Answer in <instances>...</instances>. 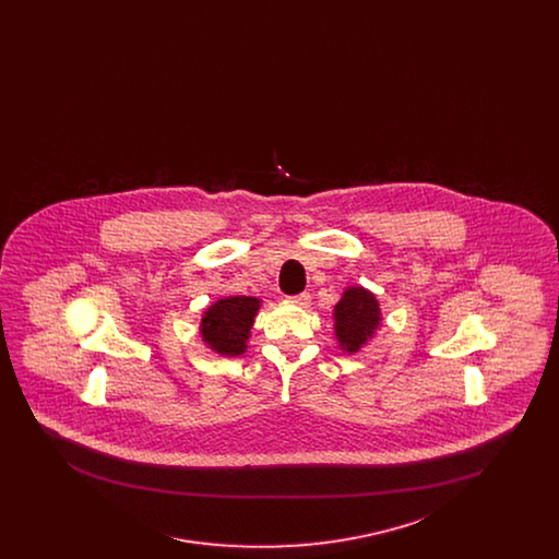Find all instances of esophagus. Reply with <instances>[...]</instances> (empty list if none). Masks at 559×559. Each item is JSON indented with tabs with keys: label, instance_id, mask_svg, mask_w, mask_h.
Wrapping results in <instances>:
<instances>
[{
	"label": "esophagus",
	"instance_id": "1",
	"mask_svg": "<svg viewBox=\"0 0 559 559\" xmlns=\"http://www.w3.org/2000/svg\"><path fill=\"white\" fill-rule=\"evenodd\" d=\"M293 304L295 306H301V308H308L310 306V293H299V295H295L292 297Z\"/></svg>",
	"mask_w": 559,
	"mask_h": 559
}]
</instances>
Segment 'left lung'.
<instances>
[{"mask_svg": "<svg viewBox=\"0 0 559 559\" xmlns=\"http://www.w3.org/2000/svg\"><path fill=\"white\" fill-rule=\"evenodd\" d=\"M335 340L347 354H358L381 326V308L374 293L365 287H346L333 310Z\"/></svg>", "mask_w": 559, "mask_h": 559, "instance_id": "left-lung-1", "label": "left lung"}]
</instances>
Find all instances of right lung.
I'll return each instance as SVG.
<instances>
[{
  "label": "right lung",
  "instance_id": "add662e5",
  "mask_svg": "<svg viewBox=\"0 0 559 559\" xmlns=\"http://www.w3.org/2000/svg\"><path fill=\"white\" fill-rule=\"evenodd\" d=\"M260 306L262 299L249 295H230L213 301L201 319V340L219 356L245 354Z\"/></svg>",
  "mask_w": 559,
  "mask_h": 559
}]
</instances>
